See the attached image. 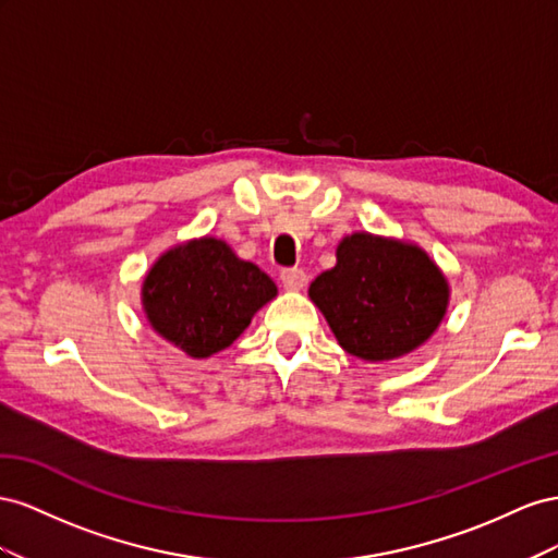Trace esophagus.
I'll list each match as a JSON object with an SVG mask.
<instances>
[{
    "label": "esophagus",
    "instance_id": "esophagus-1",
    "mask_svg": "<svg viewBox=\"0 0 558 558\" xmlns=\"http://www.w3.org/2000/svg\"><path fill=\"white\" fill-rule=\"evenodd\" d=\"M280 280L284 284V290H301L306 284V274L301 268H282L280 270Z\"/></svg>",
    "mask_w": 558,
    "mask_h": 558
}]
</instances>
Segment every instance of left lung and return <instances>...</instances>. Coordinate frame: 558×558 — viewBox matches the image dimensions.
Masks as SVG:
<instances>
[{
  "label": "left lung",
  "mask_w": 558,
  "mask_h": 558,
  "mask_svg": "<svg viewBox=\"0 0 558 558\" xmlns=\"http://www.w3.org/2000/svg\"><path fill=\"white\" fill-rule=\"evenodd\" d=\"M313 304L350 355L384 362L433 337L449 304L441 270L416 245L353 233L337 266L311 282Z\"/></svg>",
  "instance_id": "obj_1"
}]
</instances>
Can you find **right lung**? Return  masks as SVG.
Instances as JSON below:
<instances>
[{"label": "right lung", "mask_w": 558, "mask_h": 558, "mask_svg": "<svg viewBox=\"0 0 558 558\" xmlns=\"http://www.w3.org/2000/svg\"><path fill=\"white\" fill-rule=\"evenodd\" d=\"M276 292L259 266L238 259L217 238H201L151 266L142 306L163 339L191 357H210L241 337Z\"/></svg>", "instance_id": "1"}]
</instances>
